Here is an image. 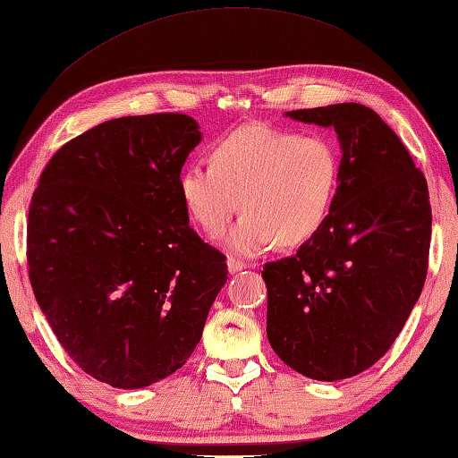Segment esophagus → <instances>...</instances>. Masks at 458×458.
Here are the masks:
<instances>
[{"label":"esophagus","instance_id":"34e87169","mask_svg":"<svg viewBox=\"0 0 458 458\" xmlns=\"http://www.w3.org/2000/svg\"><path fill=\"white\" fill-rule=\"evenodd\" d=\"M246 268V262L242 260H236V258H228V272L230 274H236L240 270Z\"/></svg>","mask_w":458,"mask_h":458}]
</instances>
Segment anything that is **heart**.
<instances>
[{
	"instance_id": "obj_1",
	"label": "heart",
	"mask_w": 458,
	"mask_h": 458,
	"mask_svg": "<svg viewBox=\"0 0 458 458\" xmlns=\"http://www.w3.org/2000/svg\"><path fill=\"white\" fill-rule=\"evenodd\" d=\"M340 157L320 134L244 126L214 144L212 164H190L180 174L188 214L210 236L246 212L224 238L230 252L256 256L274 240L296 246L312 238L335 204Z\"/></svg>"
}]
</instances>
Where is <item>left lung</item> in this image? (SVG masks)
I'll list each match as a JSON object with an SVG mask.
<instances>
[{
    "label": "left lung",
    "instance_id": "obj_1",
    "mask_svg": "<svg viewBox=\"0 0 458 458\" xmlns=\"http://www.w3.org/2000/svg\"><path fill=\"white\" fill-rule=\"evenodd\" d=\"M286 115L335 128L343 160L320 230L294 256L264 264L266 335L304 377L351 378L386 354L425 286L428 186L401 138L367 106Z\"/></svg>",
    "mask_w": 458,
    "mask_h": 458
}]
</instances>
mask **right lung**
Wrapping results in <instances>:
<instances>
[{
	"instance_id": "1",
	"label": "right lung",
	"mask_w": 458,
	"mask_h": 458,
	"mask_svg": "<svg viewBox=\"0 0 458 458\" xmlns=\"http://www.w3.org/2000/svg\"><path fill=\"white\" fill-rule=\"evenodd\" d=\"M202 140L184 114L123 115L70 140L28 214L30 282L70 359L115 388L176 372L228 280L188 224L180 172Z\"/></svg>"
}]
</instances>
